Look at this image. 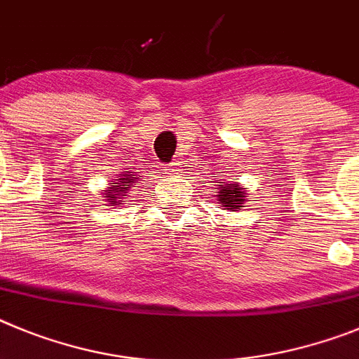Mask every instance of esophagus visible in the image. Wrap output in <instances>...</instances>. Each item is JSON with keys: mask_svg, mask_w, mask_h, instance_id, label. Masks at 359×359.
Instances as JSON below:
<instances>
[{"mask_svg": "<svg viewBox=\"0 0 359 359\" xmlns=\"http://www.w3.org/2000/svg\"><path fill=\"white\" fill-rule=\"evenodd\" d=\"M166 173H168V175H170V177H179V175H180V166H179V163L168 164Z\"/></svg>", "mask_w": 359, "mask_h": 359, "instance_id": "1", "label": "esophagus"}]
</instances>
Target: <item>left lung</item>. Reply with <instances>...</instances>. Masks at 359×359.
<instances>
[{"mask_svg": "<svg viewBox=\"0 0 359 359\" xmlns=\"http://www.w3.org/2000/svg\"><path fill=\"white\" fill-rule=\"evenodd\" d=\"M215 182V180H211ZM216 200L222 208L238 211L240 208H245L243 203L247 202V187L240 186L238 182H218L216 184Z\"/></svg>", "mask_w": 359, "mask_h": 359, "instance_id": "obj_1", "label": "left lung"}]
</instances>
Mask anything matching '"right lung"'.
Listing matches in <instances>:
<instances>
[{
    "label": "right lung",
    "mask_w": 359,
    "mask_h": 359,
    "mask_svg": "<svg viewBox=\"0 0 359 359\" xmlns=\"http://www.w3.org/2000/svg\"><path fill=\"white\" fill-rule=\"evenodd\" d=\"M116 180H118V182H114V186L109 187L105 196H103V198L107 200V202H111L112 205H118L119 202H123V198L127 196L128 187L135 182V177L132 175V172H127L125 175H121Z\"/></svg>",
    "instance_id": "right-lung-1"
}]
</instances>
